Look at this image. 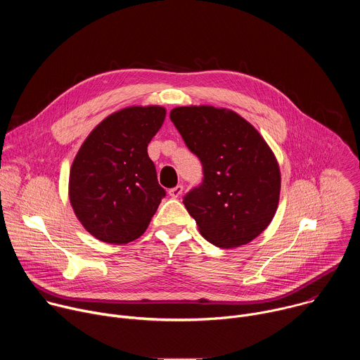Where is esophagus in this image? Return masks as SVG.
Here are the masks:
<instances>
[{
  "instance_id": "1",
  "label": "esophagus",
  "mask_w": 360,
  "mask_h": 360,
  "mask_svg": "<svg viewBox=\"0 0 360 360\" xmlns=\"http://www.w3.org/2000/svg\"><path fill=\"white\" fill-rule=\"evenodd\" d=\"M182 192H184V186H182V185H176L175 188L169 189V195H171L172 198H179V196L182 195Z\"/></svg>"
}]
</instances>
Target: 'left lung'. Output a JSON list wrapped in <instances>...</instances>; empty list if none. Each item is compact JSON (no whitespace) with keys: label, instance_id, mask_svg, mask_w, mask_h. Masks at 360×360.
<instances>
[{"label":"left lung","instance_id":"8db88e82","mask_svg":"<svg viewBox=\"0 0 360 360\" xmlns=\"http://www.w3.org/2000/svg\"><path fill=\"white\" fill-rule=\"evenodd\" d=\"M169 117L203 167V182L184 198L200 235L228 249L259 236L281 193L279 164L264 136L228 108L176 107Z\"/></svg>","mask_w":360,"mask_h":360}]
</instances>
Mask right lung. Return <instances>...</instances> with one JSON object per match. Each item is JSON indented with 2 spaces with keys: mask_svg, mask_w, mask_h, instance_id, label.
I'll return each instance as SVG.
<instances>
[{
  "mask_svg": "<svg viewBox=\"0 0 360 360\" xmlns=\"http://www.w3.org/2000/svg\"><path fill=\"white\" fill-rule=\"evenodd\" d=\"M167 110L134 105L102 120L85 138L70 171L68 195L81 225L101 242L138 239L157 212L165 189L148 157Z\"/></svg>",
  "mask_w": 360,
  "mask_h": 360,
  "instance_id": "add662e5",
  "label": "right lung"
}]
</instances>
